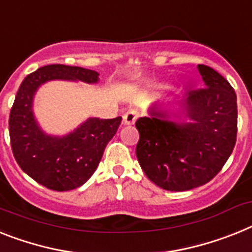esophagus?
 <instances>
[{
	"label": "esophagus",
	"mask_w": 252,
	"mask_h": 252,
	"mask_svg": "<svg viewBox=\"0 0 252 252\" xmlns=\"http://www.w3.org/2000/svg\"><path fill=\"white\" fill-rule=\"evenodd\" d=\"M139 117V112L135 111V109H131V111L126 112L124 115V125L128 126V125H134L135 121Z\"/></svg>",
	"instance_id": "obj_1"
}]
</instances>
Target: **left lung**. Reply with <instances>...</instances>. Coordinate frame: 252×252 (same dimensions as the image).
<instances>
[{"mask_svg":"<svg viewBox=\"0 0 252 252\" xmlns=\"http://www.w3.org/2000/svg\"><path fill=\"white\" fill-rule=\"evenodd\" d=\"M204 89L192 90L180 102V113L149 108L136 126L140 139L136 157L144 173L157 186L186 191L217 176L231 156L237 136V96L214 68L197 64ZM188 121L181 120L182 116Z\"/></svg>","mask_w":252,"mask_h":252,"instance_id":"1","label":"left lung"}]
</instances>
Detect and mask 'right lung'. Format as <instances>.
Here are the masks:
<instances>
[{
  "instance_id": "obj_1",
  "label": "right lung",
  "mask_w": 252,
  "mask_h": 252,
  "mask_svg": "<svg viewBox=\"0 0 252 252\" xmlns=\"http://www.w3.org/2000/svg\"><path fill=\"white\" fill-rule=\"evenodd\" d=\"M51 80L96 84L99 74L77 66L48 64L28 75L10 112L12 153L20 168L38 184L55 191L74 190L95 172L122 118L90 117L63 136L46 134L34 116L33 102L40 85Z\"/></svg>"
}]
</instances>
